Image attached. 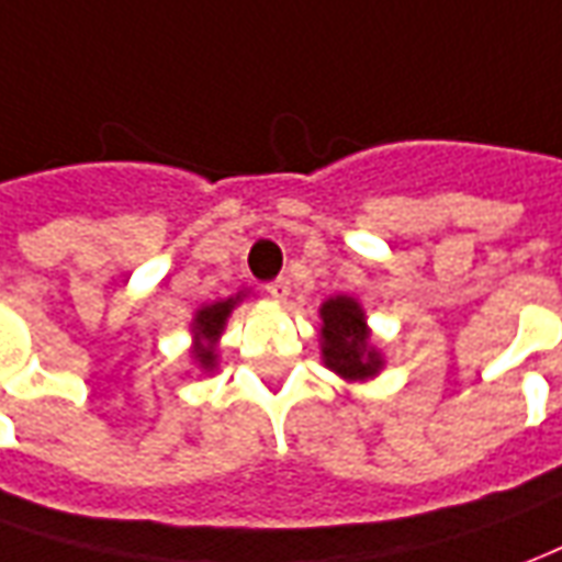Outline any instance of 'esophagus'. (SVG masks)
<instances>
[{"label": "esophagus", "instance_id": "34e87169", "mask_svg": "<svg viewBox=\"0 0 562 562\" xmlns=\"http://www.w3.org/2000/svg\"><path fill=\"white\" fill-rule=\"evenodd\" d=\"M268 294L273 297V301H289V294H292V282L285 280V277H280V280L268 282Z\"/></svg>", "mask_w": 562, "mask_h": 562}]
</instances>
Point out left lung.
Listing matches in <instances>:
<instances>
[{
  "label": "left lung",
  "mask_w": 562,
  "mask_h": 562,
  "mask_svg": "<svg viewBox=\"0 0 562 562\" xmlns=\"http://www.w3.org/2000/svg\"><path fill=\"white\" fill-rule=\"evenodd\" d=\"M319 349L322 364L335 371L347 383H368L374 380L386 359L376 349L364 307L349 297V294H335L319 307Z\"/></svg>",
  "instance_id": "obj_1"
}]
</instances>
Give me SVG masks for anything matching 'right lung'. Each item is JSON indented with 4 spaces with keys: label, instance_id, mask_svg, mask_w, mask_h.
<instances>
[{
    "label": "right lung",
    "instance_id": "add662e5",
    "mask_svg": "<svg viewBox=\"0 0 562 562\" xmlns=\"http://www.w3.org/2000/svg\"><path fill=\"white\" fill-rule=\"evenodd\" d=\"M249 292H237L231 297H222V301H213V304H203V307L194 310L191 316V362L198 368L200 374H213L218 371V340L225 335V325L231 319L234 307L246 301Z\"/></svg>",
    "mask_w": 562,
    "mask_h": 562
}]
</instances>
